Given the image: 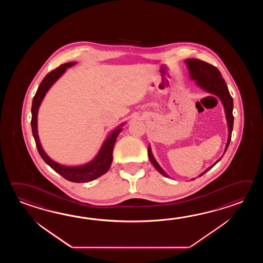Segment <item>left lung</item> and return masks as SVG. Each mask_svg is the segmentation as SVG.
<instances>
[{
    "instance_id": "1",
    "label": "left lung",
    "mask_w": 263,
    "mask_h": 263,
    "mask_svg": "<svg viewBox=\"0 0 263 263\" xmlns=\"http://www.w3.org/2000/svg\"><path fill=\"white\" fill-rule=\"evenodd\" d=\"M184 63L186 64V67L188 68V70H189V76H190L191 80L195 81L196 85L200 89L204 90L210 94H213V95L218 97L219 100L221 101L222 104H223L226 119H227V123H228V129H229L228 142L226 144L224 151H223V155H222V157H223V154L226 153V151L229 147L230 139H231L232 129H233V122H234L233 112H233V99L229 94V88L227 86V84H226L224 80L222 78L221 73L216 67L208 64L206 62L201 61V60H198V59H194V58L186 59V60H184ZM147 152H148L149 161L153 164V166L156 168L157 171L159 173L162 174V176L169 178V176L160 166V164L157 162L156 159L153 156L151 145H148ZM222 157L214 162L213 165H211L205 171H203L199 175V177H201L202 175H204L210 169H212L222 159ZM194 179H195V178L192 179V180H194Z\"/></svg>"
}]
</instances>
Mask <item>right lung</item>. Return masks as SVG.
<instances>
[{"label":"right lung","mask_w":263,"mask_h":263,"mask_svg":"<svg viewBox=\"0 0 263 263\" xmlns=\"http://www.w3.org/2000/svg\"><path fill=\"white\" fill-rule=\"evenodd\" d=\"M76 64L77 62H69L67 64L61 65L53 71L49 73L43 79L33 99L31 126H32V133H33L37 151L41 158L44 160V162L67 180L71 182L84 183V182H89L94 179H98L108 172L112 162L114 146L116 144L118 134H120L121 130L123 129V126L126 122L118 125L116 129H112V132L109 133L107 135L106 139L104 140V142L102 143L98 154L90 162L84 164H80V165H65L53 161L51 158L48 156V154L45 152L42 147V145L40 143V136H39V130H37L39 110L42 101L44 100L45 96L50 89V87L55 84L58 79L62 77L64 73L67 71V68L73 67Z\"/></svg>","instance_id":"1"}]
</instances>
